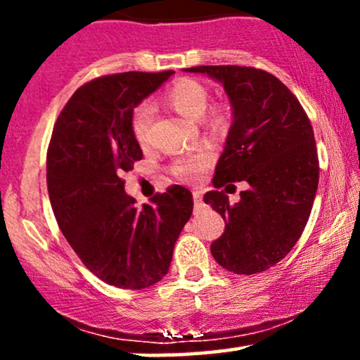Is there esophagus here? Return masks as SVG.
Instances as JSON below:
<instances>
[{
  "instance_id": "1",
  "label": "esophagus",
  "mask_w": 360,
  "mask_h": 360,
  "mask_svg": "<svg viewBox=\"0 0 360 360\" xmlns=\"http://www.w3.org/2000/svg\"><path fill=\"white\" fill-rule=\"evenodd\" d=\"M194 198V210H200L201 205H203V200H201V193L200 191H194L193 193Z\"/></svg>"
}]
</instances>
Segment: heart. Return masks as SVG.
Masks as SVG:
<instances>
[{"label":"heart","instance_id":"obj_1","mask_svg":"<svg viewBox=\"0 0 360 360\" xmlns=\"http://www.w3.org/2000/svg\"><path fill=\"white\" fill-rule=\"evenodd\" d=\"M208 89L200 81L183 77L176 81L166 93V101L172 110L189 120H198L205 113L208 106ZM154 118V111L148 105H140L131 117V130L140 146H146L150 139V125ZM208 123L213 127H220L225 122V111L223 108H213L208 115ZM213 154L208 148H198L189 152L176 160L174 172L183 179H196L206 167L212 164Z\"/></svg>","mask_w":360,"mask_h":360}]
</instances>
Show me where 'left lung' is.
Returning <instances> with one entry per match:
<instances>
[{"label": "left lung", "mask_w": 360, "mask_h": 360, "mask_svg": "<svg viewBox=\"0 0 360 360\" xmlns=\"http://www.w3.org/2000/svg\"><path fill=\"white\" fill-rule=\"evenodd\" d=\"M186 72L220 82L232 106V127L214 167V191L205 203L225 220L212 243L223 269L255 274L276 266L303 233L318 188L311 123L278 77L240 65H198ZM245 180L250 188L232 205L219 188Z\"/></svg>", "instance_id": "8db88e82"}]
</instances>
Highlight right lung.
I'll use <instances>...</instances> for the list:
<instances>
[{
  "instance_id": "1",
  "label": "right lung",
  "mask_w": 360,
  "mask_h": 360,
  "mask_svg": "<svg viewBox=\"0 0 360 360\" xmlns=\"http://www.w3.org/2000/svg\"><path fill=\"white\" fill-rule=\"evenodd\" d=\"M172 74L122 72L81 86L49 146L47 188L60 232L94 276L122 289L150 288L167 274L193 213V194L183 186L137 208L122 179L142 159L134 108Z\"/></svg>"
}]
</instances>
